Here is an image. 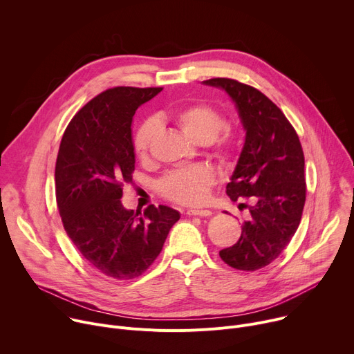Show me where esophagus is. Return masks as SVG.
I'll return each instance as SVG.
<instances>
[{
  "label": "esophagus",
  "instance_id": "obj_1",
  "mask_svg": "<svg viewBox=\"0 0 354 354\" xmlns=\"http://www.w3.org/2000/svg\"><path fill=\"white\" fill-rule=\"evenodd\" d=\"M187 215L189 216H211L212 212L209 209H187Z\"/></svg>",
  "mask_w": 354,
  "mask_h": 354
}]
</instances>
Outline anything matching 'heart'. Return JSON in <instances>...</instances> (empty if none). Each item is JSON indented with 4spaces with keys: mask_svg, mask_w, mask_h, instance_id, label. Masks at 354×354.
<instances>
[{
    "mask_svg": "<svg viewBox=\"0 0 354 354\" xmlns=\"http://www.w3.org/2000/svg\"><path fill=\"white\" fill-rule=\"evenodd\" d=\"M174 122L181 132L197 143H208L214 139L215 151L221 159H230L236 151L238 138L232 131L216 136L225 125V116L219 109L208 104H192L174 113ZM159 129L156 118H147L138 128L133 139V149L139 159L149 153L151 140ZM215 181L214 171L203 165L177 169L165 176L160 189L166 198L180 204H198L207 197L209 187Z\"/></svg>",
    "mask_w": 354,
    "mask_h": 354,
    "instance_id": "obj_1",
    "label": "heart"
}]
</instances>
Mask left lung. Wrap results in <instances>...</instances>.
<instances>
[{"mask_svg":"<svg viewBox=\"0 0 354 354\" xmlns=\"http://www.w3.org/2000/svg\"><path fill=\"white\" fill-rule=\"evenodd\" d=\"M203 83L230 97L246 131L226 194L232 201L253 200L241 239L219 256L233 268L256 271L281 254L301 222L306 194L302 146L281 109L259 90L232 78Z\"/></svg>","mask_w":354,"mask_h":354,"instance_id":"left-lung-1","label":"left lung"}]
</instances>
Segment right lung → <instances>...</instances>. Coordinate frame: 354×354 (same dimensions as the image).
I'll list each match as a JSON object with an SVG mask.
<instances>
[{"mask_svg":"<svg viewBox=\"0 0 354 354\" xmlns=\"http://www.w3.org/2000/svg\"><path fill=\"white\" fill-rule=\"evenodd\" d=\"M163 88L113 87L93 98L70 121L56 160V201L67 236L104 276L136 279L160 254L180 212L149 205L127 209L122 185L132 183L136 109Z\"/></svg>","mask_w":354,"mask_h":354,"instance_id":"obj_1","label":"right lung"}]
</instances>
